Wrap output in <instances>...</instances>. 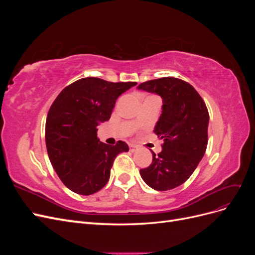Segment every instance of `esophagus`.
<instances>
[{"label":"esophagus","instance_id":"obj_1","mask_svg":"<svg viewBox=\"0 0 255 255\" xmlns=\"http://www.w3.org/2000/svg\"><path fill=\"white\" fill-rule=\"evenodd\" d=\"M138 146L136 144H129V151L130 152H135L137 150Z\"/></svg>","mask_w":255,"mask_h":255}]
</instances>
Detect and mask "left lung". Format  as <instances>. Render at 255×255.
Masks as SVG:
<instances>
[{
  "label": "left lung",
  "mask_w": 255,
  "mask_h": 255,
  "mask_svg": "<svg viewBox=\"0 0 255 255\" xmlns=\"http://www.w3.org/2000/svg\"><path fill=\"white\" fill-rule=\"evenodd\" d=\"M138 89L157 94L163 112L154 128L164 143L152 164L140 169L142 180L153 189L165 191L180 186L195 171L208 141V115L203 99L191 85L176 78L141 83Z\"/></svg>",
  "instance_id": "left-lung-1"
}]
</instances>
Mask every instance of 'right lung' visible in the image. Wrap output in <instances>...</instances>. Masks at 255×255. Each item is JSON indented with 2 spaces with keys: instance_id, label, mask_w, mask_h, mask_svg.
<instances>
[{
  "instance_id": "right-lung-1",
  "label": "right lung",
  "mask_w": 255,
  "mask_h": 255,
  "mask_svg": "<svg viewBox=\"0 0 255 255\" xmlns=\"http://www.w3.org/2000/svg\"><path fill=\"white\" fill-rule=\"evenodd\" d=\"M136 84L84 78L68 85L52 103L45 121L48 155L60 181L75 194L102 189L115 158L128 151L125 141L101 142L97 132L100 122L110 120L116 100Z\"/></svg>"
}]
</instances>
